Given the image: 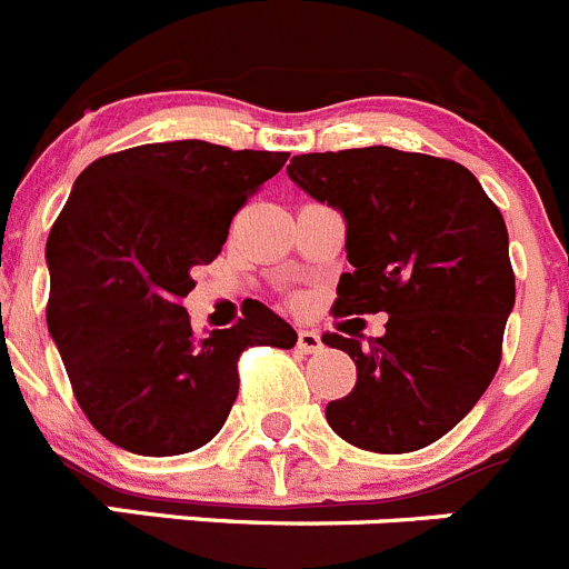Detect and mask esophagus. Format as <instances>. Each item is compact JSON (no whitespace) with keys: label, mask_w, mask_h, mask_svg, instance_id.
Segmentation results:
<instances>
[{"label":"esophagus","mask_w":569,"mask_h":569,"mask_svg":"<svg viewBox=\"0 0 569 569\" xmlns=\"http://www.w3.org/2000/svg\"><path fill=\"white\" fill-rule=\"evenodd\" d=\"M297 350L300 353H320L322 350V339L317 331H300L297 333Z\"/></svg>","instance_id":"obj_1"}]
</instances>
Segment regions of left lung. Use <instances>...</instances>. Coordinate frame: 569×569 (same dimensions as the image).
Returning <instances> with one entry per match:
<instances>
[{"label":"left lung","mask_w":569,"mask_h":569,"mask_svg":"<svg viewBox=\"0 0 569 569\" xmlns=\"http://www.w3.org/2000/svg\"><path fill=\"white\" fill-rule=\"evenodd\" d=\"M345 216L333 317L390 320L385 337L326 333L357 362V385L326 407L333 432L381 455L416 452L458 427L502 359L513 309L508 230L475 173L387 146L300 153L286 168Z\"/></svg>","instance_id":"1"}]
</instances>
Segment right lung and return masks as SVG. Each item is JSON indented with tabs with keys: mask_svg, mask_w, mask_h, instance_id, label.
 Masks as SVG:
<instances>
[{
	"mask_svg": "<svg viewBox=\"0 0 569 569\" xmlns=\"http://www.w3.org/2000/svg\"><path fill=\"white\" fill-rule=\"evenodd\" d=\"M289 159L204 140L151 142L89 164L47 238V328L83 416L126 452H193L219 435L252 345L295 348L263 302L196 337L182 297L216 260L232 216Z\"/></svg>",
	"mask_w": 569,
	"mask_h": 569,
	"instance_id": "add662e5",
	"label": "right lung"
}]
</instances>
